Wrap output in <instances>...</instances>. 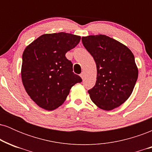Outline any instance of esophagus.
<instances>
[{
  "label": "esophagus",
  "mask_w": 152,
  "mask_h": 152,
  "mask_svg": "<svg viewBox=\"0 0 152 152\" xmlns=\"http://www.w3.org/2000/svg\"><path fill=\"white\" fill-rule=\"evenodd\" d=\"M80 76H81V77L82 79H84L85 76H86V75H85V73L84 72H82L81 74V75H80Z\"/></svg>",
  "instance_id": "esophagus-1"
}]
</instances>
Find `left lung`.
<instances>
[{"mask_svg":"<svg viewBox=\"0 0 152 152\" xmlns=\"http://www.w3.org/2000/svg\"><path fill=\"white\" fill-rule=\"evenodd\" d=\"M81 41L96 64V84L88 91L91 99L106 111L118 107L130 96L137 81L134 54L125 45L105 35L88 36Z\"/></svg>","mask_w":152,"mask_h":152,"instance_id":"1","label":"left lung"}]
</instances>
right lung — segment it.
I'll return each instance as SVG.
<instances>
[{
  "mask_svg": "<svg viewBox=\"0 0 152 152\" xmlns=\"http://www.w3.org/2000/svg\"><path fill=\"white\" fill-rule=\"evenodd\" d=\"M80 40L79 36L64 32L43 34L24 50L23 84L31 99L42 109H57L65 102L71 87L81 82L65 56Z\"/></svg>",
  "mask_w": 152,
  "mask_h": 152,
  "instance_id": "right-lung-1",
  "label": "right lung"
}]
</instances>
